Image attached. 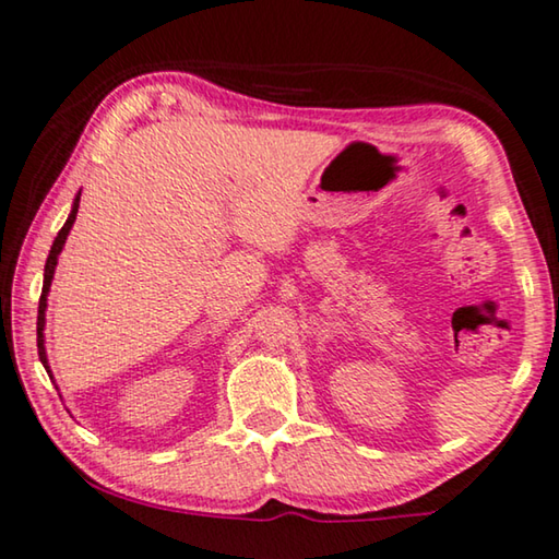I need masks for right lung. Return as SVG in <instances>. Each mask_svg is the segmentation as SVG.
Wrapping results in <instances>:
<instances>
[{
  "label": "right lung",
  "mask_w": 559,
  "mask_h": 559,
  "mask_svg": "<svg viewBox=\"0 0 559 559\" xmlns=\"http://www.w3.org/2000/svg\"><path fill=\"white\" fill-rule=\"evenodd\" d=\"M82 197V193H79ZM79 197L74 199V206H72V214H69L67 224L61 226V231L55 238V246H51L49 251V259L47 265H44V286H41V298H39V316H37V348H39V360L44 362V368L47 366V353H44V311H47V294H49V286H51V278H55V269H57V259L61 253V248L67 243V236L72 231L74 226V218H76V211H79Z\"/></svg>",
  "instance_id": "1"
}]
</instances>
